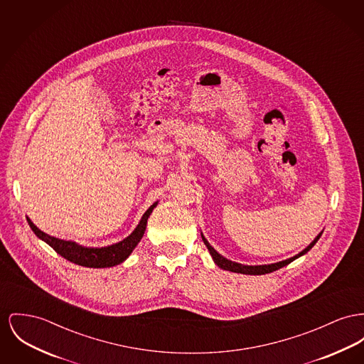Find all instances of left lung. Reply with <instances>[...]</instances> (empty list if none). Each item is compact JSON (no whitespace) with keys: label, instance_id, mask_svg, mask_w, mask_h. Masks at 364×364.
<instances>
[{"label":"left lung","instance_id":"left-lung-1","mask_svg":"<svg viewBox=\"0 0 364 364\" xmlns=\"http://www.w3.org/2000/svg\"><path fill=\"white\" fill-rule=\"evenodd\" d=\"M321 234H323V231H321V234L316 236L302 252H299V255H296L294 257H290V258H287V259H283V261H279V262L264 264V265H245V264H239V262H235V261H231V259L221 256L220 253H217V250H215L214 247H212V245L208 242V239L203 236V234H200V235H202V240H203V243L206 245L208 250L210 252V256L213 258V261L218 268L225 269V271H231V272H236V274H243V275H265V274H269V272H274V271H277V269H280V268L286 267L287 264H290L291 261H294L296 258L306 255V253L315 246V243L319 240Z\"/></svg>","mask_w":364,"mask_h":364}]
</instances>
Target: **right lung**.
Masks as SVG:
<instances>
[{"mask_svg": "<svg viewBox=\"0 0 364 364\" xmlns=\"http://www.w3.org/2000/svg\"><path fill=\"white\" fill-rule=\"evenodd\" d=\"M156 205L158 202L151 205L130 235L127 236L124 240L118 243L105 246V247H86L73 240H63L55 236L48 235L40 228H37V225H34L28 217H27V223L36 235L45 243H48L58 255L65 257V259L86 268H109L124 262L134 250V247L139 245V242L141 240V237L146 232L147 220L152 213L154 208H156Z\"/></svg>", "mask_w": 364, "mask_h": 364, "instance_id": "right-lung-1", "label": "right lung"}]
</instances>
